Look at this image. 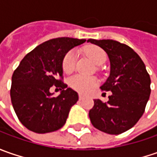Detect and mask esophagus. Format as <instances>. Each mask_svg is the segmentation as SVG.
I'll list each match as a JSON object with an SVG mask.
<instances>
[{
  "label": "esophagus",
  "mask_w": 157,
  "mask_h": 157,
  "mask_svg": "<svg viewBox=\"0 0 157 157\" xmlns=\"http://www.w3.org/2000/svg\"><path fill=\"white\" fill-rule=\"evenodd\" d=\"M84 97H85V95H84V94H78V99H79V100H83V99H84Z\"/></svg>",
  "instance_id": "esophagus-1"
}]
</instances>
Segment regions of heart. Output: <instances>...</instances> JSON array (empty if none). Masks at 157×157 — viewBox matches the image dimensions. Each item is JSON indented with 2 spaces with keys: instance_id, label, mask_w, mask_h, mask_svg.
Masks as SVG:
<instances>
[{
  "instance_id": "obj_1",
  "label": "heart",
  "mask_w": 157,
  "mask_h": 157,
  "mask_svg": "<svg viewBox=\"0 0 157 157\" xmlns=\"http://www.w3.org/2000/svg\"><path fill=\"white\" fill-rule=\"evenodd\" d=\"M85 52L91 60L97 65H101L106 60L105 52L97 45H88ZM77 55L74 51H69L63 57L62 69L66 74L71 73L75 69ZM98 85V81L95 78L85 77L82 75H76L69 79L70 87L78 93H87Z\"/></svg>"
}]
</instances>
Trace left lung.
Returning a JSON list of instances; mask_svg holds the SVG:
<instances>
[{
    "mask_svg": "<svg viewBox=\"0 0 157 157\" xmlns=\"http://www.w3.org/2000/svg\"><path fill=\"white\" fill-rule=\"evenodd\" d=\"M100 46L110 60V75L100 86L111 91L107 102L94 100L89 117L94 128L120 135L133 128L145 111L150 95V77L141 57L129 46L114 40L88 39Z\"/></svg>",
    "mask_w": 157,
    "mask_h": 157,
    "instance_id": "obj_1",
    "label": "left lung"
}]
</instances>
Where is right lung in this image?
I'll return each mask as SVG.
<instances>
[{"label": "right lung", "mask_w": 157, "mask_h": 157, "mask_svg": "<svg viewBox=\"0 0 157 157\" xmlns=\"http://www.w3.org/2000/svg\"><path fill=\"white\" fill-rule=\"evenodd\" d=\"M85 42L70 37L46 41L28 53L15 70L11 102L19 121L29 130L45 134L65 124L78 95L62 81V60L71 49ZM52 85L62 90L57 97L49 92Z\"/></svg>", "instance_id": "obj_1"}]
</instances>
